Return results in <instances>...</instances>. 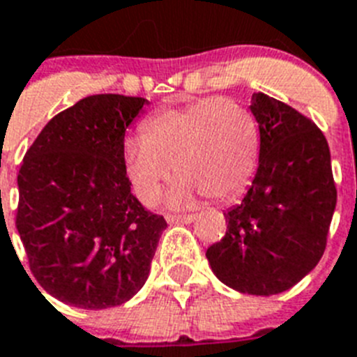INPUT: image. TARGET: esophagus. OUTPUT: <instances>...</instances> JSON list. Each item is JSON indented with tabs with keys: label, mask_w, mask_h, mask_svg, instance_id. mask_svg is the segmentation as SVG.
<instances>
[{
	"label": "esophagus",
	"mask_w": 357,
	"mask_h": 357,
	"mask_svg": "<svg viewBox=\"0 0 357 357\" xmlns=\"http://www.w3.org/2000/svg\"><path fill=\"white\" fill-rule=\"evenodd\" d=\"M194 220H196V215H192V214H185V215L170 214V215H167V221H169L170 225H174V223H192Z\"/></svg>",
	"instance_id": "34e87169"
}]
</instances>
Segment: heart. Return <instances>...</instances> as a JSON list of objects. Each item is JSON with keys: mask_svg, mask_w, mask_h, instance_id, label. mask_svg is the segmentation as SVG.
I'll return each instance as SVG.
<instances>
[{"mask_svg": "<svg viewBox=\"0 0 357 357\" xmlns=\"http://www.w3.org/2000/svg\"><path fill=\"white\" fill-rule=\"evenodd\" d=\"M259 132L254 116L232 100L206 98L178 109H165L143 125L142 137L123 145L125 170L136 196L152 203L170 169L174 181L167 199L188 206L199 192L229 199L247 187L256 169Z\"/></svg>", "mask_w": 357, "mask_h": 357, "instance_id": "heart-1", "label": "heart"}]
</instances>
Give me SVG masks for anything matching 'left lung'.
Instances as JSON below:
<instances>
[{
  "mask_svg": "<svg viewBox=\"0 0 357 357\" xmlns=\"http://www.w3.org/2000/svg\"><path fill=\"white\" fill-rule=\"evenodd\" d=\"M259 161L225 238L206 250L215 278L241 294L285 292L319 263L336 211L328 143L289 105L252 94Z\"/></svg>",
  "mask_w": 357,
  "mask_h": 357,
  "instance_id": "obj_1",
  "label": "left lung"
}]
</instances>
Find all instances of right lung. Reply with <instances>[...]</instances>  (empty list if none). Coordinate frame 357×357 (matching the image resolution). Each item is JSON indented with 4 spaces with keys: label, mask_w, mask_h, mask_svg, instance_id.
I'll use <instances>...</instances> for the list:
<instances>
[{
    "label": "right lung",
    "mask_w": 357,
    "mask_h": 357,
    "mask_svg": "<svg viewBox=\"0 0 357 357\" xmlns=\"http://www.w3.org/2000/svg\"><path fill=\"white\" fill-rule=\"evenodd\" d=\"M146 105L121 94L83 98L54 116L25 154L17 232L36 281L63 303L118 307L151 274L167 221L132 196L123 161L125 132Z\"/></svg>",
    "instance_id": "obj_1"
}]
</instances>
